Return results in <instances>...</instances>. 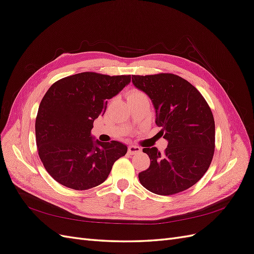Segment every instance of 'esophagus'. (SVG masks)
Wrapping results in <instances>:
<instances>
[{"label": "esophagus", "mask_w": 254, "mask_h": 254, "mask_svg": "<svg viewBox=\"0 0 254 254\" xmlns=\"http://www.w3.org/2000/svg\"><path fill=\"white\" fill-rule=\"evenodd\" d=\"M140 151H141V148L139 147V146L131 145V146H129V147H128L129 155H135V153H139Z\"/></svg>", "instance_id": "1"}]
</instances>
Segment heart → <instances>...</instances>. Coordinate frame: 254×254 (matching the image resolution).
Instances as JSON below:
<instances>
[{
	"instance_id": "obj_1",
	"label": "heart",
	"mask_w": 254,
	"mask_h": 254,
	"mask_svg": "<svg viewBox=\"0 0 254 254\" xmlns=\"http://www.w3.org/2000/svg\"><path fill=\"white\" fill-rule=\"evenodd\" d=\"M145 94L143 93L142 91H140V90H136V89H133V90H131L128 93V99L129 98H135V97H140V96H144Z\"/></svg>"
}]
</instances>
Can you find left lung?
<instances>
[{
  "mask_svg": "<svg viewBox=\"0 0 254 254\" xmlns=\"http://www.w3.org/2000/svg\"><path fill=\"white\" fill-rule=\"evenodd\" d=\"M134 86L155 106L159 133L168 141L162 155L156 147L143 151L150 165L139 174L142 186L170 196L190 189L210 167L215 150V123L210 106L193 84L172 73L132 75Z\"/></svg>",
  "mask_w": 254,
  "mask_h": 254,
  "instance_id": "obj_1",
  "label": "left lung"
}]
</instances>
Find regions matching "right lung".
<instances>
[{"mask_svg":"<svg viewBox=\"0 0 254 254\" xmlns=\"http://www.w3.org/2000/svg\"><path fill=\"white\" fill-rule=\"evenodd\" d=\"M130 75L82 72L54 82L36 118L38 155L47 172L63 186L84 190L102 184L127 146L118 141L94 142V120L104 115L107 99L130 82Z\"/></svg>","mask_w":254,"mask_h":254,"instance_id":"obj_1","label":"right lung"}]
</instances>
